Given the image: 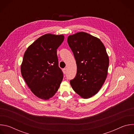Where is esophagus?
Here are the masks:
<instances>
[{
  "instance_id": "1",
  "label": "esophagus",
  "mask_w": 134,
  "mask_h": 134,
  "mask_svg": "<svg viewBox=\"0 0 134 134\" xmlns=\"http://www.w3.org/2000/svg\"><path fill=\"white\" fill-rule=\"evenodd\" d=\"M63 72L64 74H66V71H67V69L66 68H64L63 69Z\"/></svg>"
}]
</instances>
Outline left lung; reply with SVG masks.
Returning a JSON list of instances; mask_svg holds the SVG:
<instances>
[{"label": "left lung", "instance_id": "obj_1", "mask_svg": "<svg viewBox=\"0 0 134 134\" xmlns=\"http://www.w3.org/2000/svg\"><path fill=\"white\" fill-rule=\"evenodd\" d=\"M67 42L77 68L70 84L82 98L88 99L99 92L107 78L109 59L105 48L98 38L83 32L69 35Z\"/></svg>", "mask_w": 134, "mask_h": 134}]
</instances>
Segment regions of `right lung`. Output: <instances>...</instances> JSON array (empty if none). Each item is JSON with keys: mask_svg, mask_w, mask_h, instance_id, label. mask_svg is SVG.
<instances>
[{"mask_svg": "<svg viewBox=\"0 0 134 134\" xmlns=\"http://www.w3.org/2000/svg\"><path fill=\"white\" fill-rule=\"evenodd\" d=\"M64 40L63 35L46 34L25 52L21 66L22 77L32 93L40 99L46 100L52 97L63 81L57 49Z\"/></svg>", "mask_w": 134, "mask_h": 134, "instance_id": "1", "label": "right lung"}]
</instances>
